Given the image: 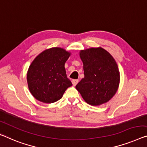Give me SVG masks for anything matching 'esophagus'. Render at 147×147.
I'll return each instance as SVG.
<instances>
[{
	"label": "esophagus",
	"mask_w": 147,
	"mask_h": 147,
	"mask_svg": "<svg viewBox=\"0 0 147 147\" xmlns=\"http://www.w3.org/2000/svg\"><path fill=\"white\" fill-rule=\"evenodd\" d=\"M72 82V84H73L74 86H76V85L78 84V83L79 82V80H73L71 81Z\"/></svg>",
	"instance_id": "esophagus-1"
}]
</instances>
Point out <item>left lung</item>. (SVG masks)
<instances>
[{
  "mask_svg": "<svg viewBox=\"0 0 147 147\" xmlns=\"http://www.w3.org/2000/svg\"><path fill=\"white\" fill-rule=\"evenodd\" d=\"M80 56L85 77L77 84V90L90 105L107 102L116 94L119 83V71L114 58L101 47L81 51Z\"/></svg>",
  "mask_w": 147,
  "mask_h": 147,
  "instance_id": "1",
  "label": "left lung"
}]
</instances>
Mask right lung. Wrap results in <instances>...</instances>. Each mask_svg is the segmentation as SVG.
Returning a JSON list of instances; mask_svg holds the SVG:
<instances>
[{
  "label": "right lung",
  "mask_w": 147,
  "mask_h": 147,
  "mask_svg": "<svg viewBox=\"0 0 147 147\" xmlns=\"http://www.w3.org/2000/svg\"><path fill=\"white\" fill-rule=\"evenodd\" d=\"M71 53L54 47L39 54L29 67L27 81L29 91L37 100L53 103L62 98L72 83L67 78L64 64Z\"/></svg>",
  "instance_id": "1"
}]
</instances>
